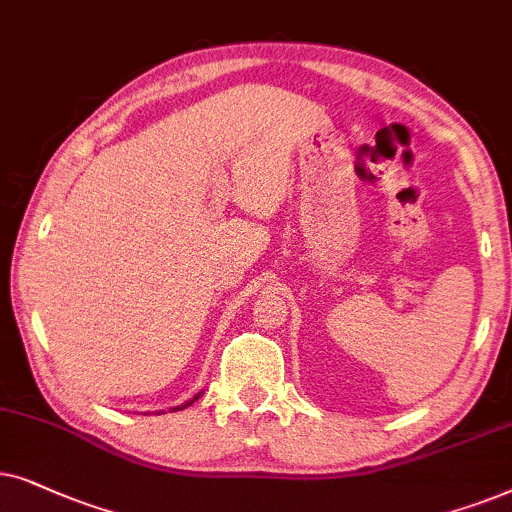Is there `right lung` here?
I'll return each mask as SVG.
<instances>
[{
  "label": "right lung",
  "mask_w": 512,
  "mask_h": 512,
  "mask_svg": "<svg viewBox=\"0 0 512 512\" xmlns=\"http://www.w3.org/2000/svg\"><path fill=\"white\" fill-rule=\"evenodd\" d=\"M199 395H201V393H199ZM199 395H194V398H192V400H189V403H187V405H192V403H194V400H196V398H199ZM187 405H182V407H187ZM182 407H175V410H182Z\"/></svg>",
  "instance_id": "right-lung-1"
}]
</instances>
